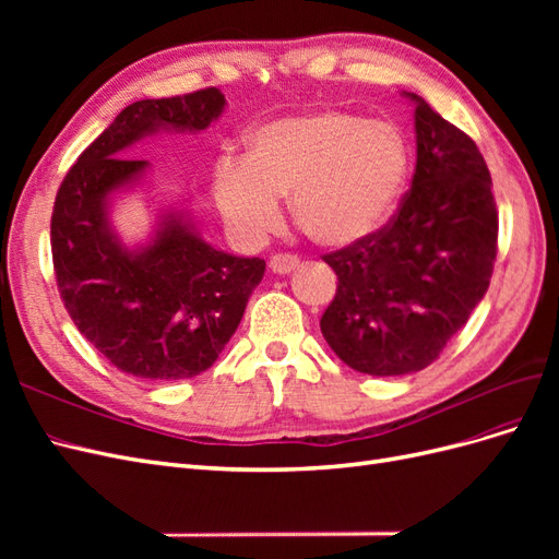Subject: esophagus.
<instances>
[{"label":"esophagus","instance_id":"1","mask_svg":"<svg viewBox=\"0 0 559 559\" xmlns=\"http://www.w3.org/2000/svg\"><path fill=\"white\" fill-rule=\"evenodd\" d=\"M298 265H300V259L292 257V253H275V257L267 263V267L273 270L275 275H289Z\"/></svg>","mask_w":559,"mask_h":559}]
</instances>
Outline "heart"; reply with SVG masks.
Segmentation results:
<instances>
[{
    "label": "heart",
    "mask_w": 559,
    "mask_h": 559,
    "mask_svg": "<svg viewBox=\"0 0 559 559\" xmlns=\"http://www.w3.org/2000/svg\"><path fill=\"white\" fill-rule=\"evenodd\" d=\"M411 177L405 134L349 111L280 118L251 134L247 160L214 167V202L235 238L257 245L294 222L324 249H347L378 235L394 216Z\"/></svg>",
    "instance_id": "b5f03b06"
}]
</instances>
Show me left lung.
<instances>
[{
	"label": "left lung",
	"instance_id": "1",
	"mask_svg": "<svg viewBox=\"0 0 559 559\" xmlns=\"http://www.w3.org/2000/svg\"><path fill=\"white\" fill-rule=\"evenodd\" d=\"M417 165L396 216L326 253L337 292L319 326L359 373L408 376L438 359L487 294L499 216L476 142L415 93Z\"/></svg>",
	"mask_w": 559,
	"mask_h": 559
}]
</instances>
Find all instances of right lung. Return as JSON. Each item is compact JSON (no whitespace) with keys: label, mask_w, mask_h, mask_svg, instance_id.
Segmentation results:
<instances>
[{"label":"right lung","mask_w":559,"mask_h":559,"mask_svg":"<svg viewBox=\"0 0 559 559\" xmlns=\"http://www.w3.org/2000/svg\"><path fill=\"white\" fill-rule=\"evenodd\" d=\"M224 109L218 88L132 103L83 151L56 195L50 249L60 298L83 337L128 376L170 382L207 370L263 280V259L212 247L186 207L163 210L134 245L111 222L116 198L151 170L126 151L160 132H202Z\"/></svg>","instance_id":"right-lung-1"}]
</instances>
